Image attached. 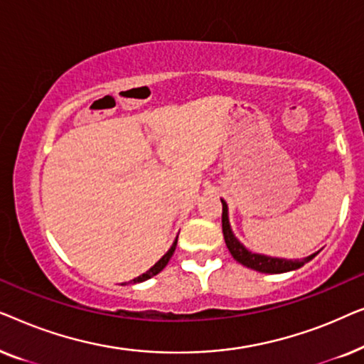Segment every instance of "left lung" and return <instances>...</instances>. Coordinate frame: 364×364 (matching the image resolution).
Masks as SVG:
<instances>
[{
    "instance_id": "1",
    "label": "left lung",
    "mask_w": 364,
    "mask_h": 364,
    "mask_svg": "<svg viewBox=\"0 0 364 364\" xmlns=\"http://www.w3.org/2000/svg\"><path fill=\"white\" fill-rule=\"evenodd\" d=\"M222 232L223 238H225L228 252L232 253V257L235 258L238 263H242L243 267L252 268V270L262 272V273H285L296 270L313 260L318 253H313V255L301 258V260H287V258H277V257H267L260 255V253H253L247 250L245 247L238 242V238L233 235L230 223H228V207L225 200H222Z\"/></svg>"
}]
</instances>
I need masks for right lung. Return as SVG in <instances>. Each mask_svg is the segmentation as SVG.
Wrapping results in <instances>:
<instances>
[{
  "label": "right lung",
  "mask_w": 364,
  "mask_h": 364,
  "mask_svg": "<svg viewBox=\"0 0 364 364\" xmlns=\"http://www.w3.org/2000/svg\"><path fill=\"white\" fill-rule=\"evenodd\" d=\"M176 247H177V238H176V242L172 243V247L168 248V252L166 253V255H164L161 260H159L156 265H154L152 268H149V270L146 272V273H142V275H139L137 278H134V283H141V282H146V280H149V278H152L154 275H157V273H161L164 268H166V265L168 263V260H171L172 258V255H173V252H176Z\"/></svg>",
  "instance_id": "add662e5"
}]
</instances>
